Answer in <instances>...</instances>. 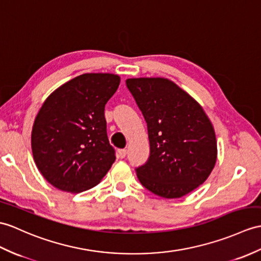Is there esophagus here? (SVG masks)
Listing matches in <instances>:
<instances>
[{"label":"esophagus","instance_id":"esophagus-1","mask_svg":"<svg viewBox=\"0 0 261 261\" xmlns=\"http://www.w3.org/2000/svg\"><path fill=\"white\" fill-rule=\"evenodd\" d=\"M118 158H120V159H123V158H125V155H126V150H119L118 151Z\"/></svg>","mask_w":261,"mask_h":261}]
</instances>
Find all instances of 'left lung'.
I'll use <instances>...</instances> for the list:
<instances>
[{"label": "left lung", "mask_w": 261, "mask_h": 261, "mask_svg": "<svg viewBox=\"0 0 261 261\" xmlns=\"http://www.w3.org/2000/svg\"><path fill=\"white\" fill-rule=\"evenodd\" d=\"M148 124L150 156L137 169L154 195L181 198L208 179L217 161L215 128L202 107L167 77L126 79Z\"/></svg>", "instance_id": "8db88e82"}]
</instances>
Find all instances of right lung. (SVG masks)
I'll list each match as a JSON object with an SVG mask.
<instances>
[{"label": "right lung", "instance_id": "obj_1", "mask_svg": "<svg viewBox=\"0 0 261 261\" xmlns=\"http://www.w3.org/2000/svg\"><path fill=\"white\" fill-rule=\"evenodd\" d=\"M120 76L84 73L47 96L36 114L31 148L39 171L57 189L79 193L95 187L116 160L107 137L105 107Z\"/></svg>", "mask_w": 261, "mask_h": 261}]
</instances>
